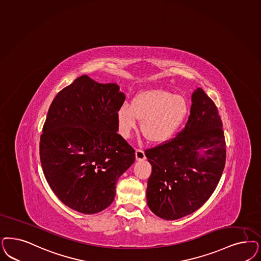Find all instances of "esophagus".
I'll use <instances>...</instances> for the list:
<instances>
[{
	"label": "esophagus",
	"instance_id": "obj_1",
	"mask_svg": "<svg viewBox=\"0 0 261 261\" xmlns=\"http://www.w3.org/2000/svg\"><path fill=\"white\" fill-rule=\"evenodd\" d=\"M136 159L138 161H143V160L145 159V154H144V151L143 149H140V148L136 149Z\"/></svg>",
	"mask_w": 261,
	"mask_h": 261
}]
</instances>
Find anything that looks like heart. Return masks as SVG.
I'll list each match as a JSON object with an SVG mask.
<instances>
[{
  "label": "heart",
  "mask_w": 261,
  "mask_h": 261,
  "mask_svg": "<svg viewBox=\"0 0 261 261\" xmlns=\"http://www.w3.org/2000/svg\"><path fill=\"white\" fill-rule=\"evenodd\" d=\"M188 114V103L179 94L163 89L144 90L137 94L132 104L124 103L117 111L120 134L128 137L142 120L141 129L152 143L169 140Z\"/></svg>",
  "instance_id": "obj_1"
}]
</instances>
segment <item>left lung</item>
Wrapping results in <instances>:
<instances>
[{"mask_svg":"<svg viewBox=\"0 0 261 261\" xmlns=\"http://www.w3.org/2000/svg\"><path fill=\"white\" fill-rule=\"evenodd\" d=\"M189 118L175 138L145 150L152 166L146 199L153 213L177 220L202 206L222 176L225 165L223 123L213 100L197 89ZM203 148V154L199 153Z\"/></svg>","mask_w":261,"mask_h":261,"instance_id":"8db88e82","label":"left lung"}]
</instances>
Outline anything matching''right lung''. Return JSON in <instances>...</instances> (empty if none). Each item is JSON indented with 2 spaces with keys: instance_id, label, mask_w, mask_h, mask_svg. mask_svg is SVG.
Instances as JSON below:
<instances>
[{
  "instance_id": "add662e5",
  "label": "right lung",
  "mask_w": 261,
  "mask_h": 261,
  "mask_svg": "<svg viewBox=\"0 0 261 261\" xmlns=\"http://www.w3.org/2000/svg\"><path fill=\"white\" fill-rule=\"evenodd\" d=\"M124 100L117 84L83 75L61 90L48 110L40 162L55 195L75 211L106 209L119 176L135 162V149L117 134V111Z\"/></svg>"
}]
</instances>
